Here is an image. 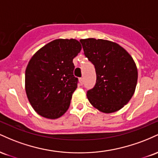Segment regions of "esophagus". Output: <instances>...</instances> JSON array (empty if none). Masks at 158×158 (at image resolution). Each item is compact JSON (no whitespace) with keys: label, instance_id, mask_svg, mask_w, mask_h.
Returning <instances> with one entry per match:
<instances>
[{"label":"esophagus","instance_id":"obj_1","mask_svg":"<svg viewBox=\"0 0 158 158\" xmlns=\"http://www.w3.org/2000/svg\"><path fill=\"white\" fill-rule=\"evenodd\" d=\"M79 81H80V84L82 85L84 84V79H83V78H80V79H79Z\"/></svg>","mask_w":158,"mask_h":158}]
</instances>
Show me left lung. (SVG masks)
I'll return each mask as SVG.
<instances>
[{"label":"left lung","mask_w":158,"mask_h":158,"mask_svg":"<svg viewBox=\"0 0 158 158\" xmlns=\"http://www.w3.org/2000/svg\"><path fill=\"white\" fill-rule=\"evenodd\" d=\"M84 54L95 67L97 81L87 97L103 113L117 111L129 102L135 91L137 69L130 54L108 40L81 39Z\"/></svg>","instance_id":"obj_1"}]
</instances>
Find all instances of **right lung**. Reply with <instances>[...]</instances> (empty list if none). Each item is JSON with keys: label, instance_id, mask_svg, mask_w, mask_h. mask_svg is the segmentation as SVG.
<instances>
[{"label": "right lung", "instance_id": "add662e5", "mask_svg": "<svg viewBox=\"0 0 158 158\" xmlns=\"http://www.w3.org/2000/svg\"><path fill=\"white\" fill-rule=\"evenodd\" d=\"M81 50L77 40L56 39L38 50L29 61L25 90L39 115L56 119L68 110L78 84L73 59Z\"/></svg>", "mask_w": 158, "mask_h": 158}]
</instances>
